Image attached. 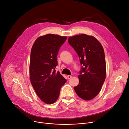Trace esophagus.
<instances>
[{
    "instance_id": "obj_1",
    "label": "esophagus",
    "mask_w": 129,
    "mask_h": 129,
    "mask_svg": "<svg viewBox=\"0 0 129 129\" xmlns=\"http://www.w3.org/2000/svg\"><path fill=\"white\" fill-rule=\"evenodd\" d=\"M72 78V76H67V78L68 79H70Z\"/></svg>"
}]
</instances>
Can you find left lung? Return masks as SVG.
<instances>
[{
	"mask_svg": "<svg viewBox=\"0 0 129 129\" xmlns=\"http://www.w3.org/2000/svg\"><path fill=\"white\" fill-rule=\"evenodd\" d=\"M68 43L77 52L83 66L78 76L79 85L74 89L82 99L92 100L100 93L106 79L104 48L94 37L86 34L70 37Z\"/></svg>",
	"mask_w": 129,
	"mask_h": 129,
	"instance_id": "1",
	"label": "left lung"
}]
</instances>
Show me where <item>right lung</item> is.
<instances>
[{
  "label": "right lung",
  "instance_id": "1",
  "mask_svg": "<svg viewBox=\"0 0 129 129\" xmlns=\"http://www.w3.org/2000/svg\"><path fill=\"white\" fill-rule=\"evenodd\" d=\"M66 36L48 34L41 36L34 43L30 52L29 78L37 95L47 104L58 100L66 79L56 72L57 57Z\"/></svg>",
  "mask_w": 129,
  "mask_h": 129
}]
</instances>
